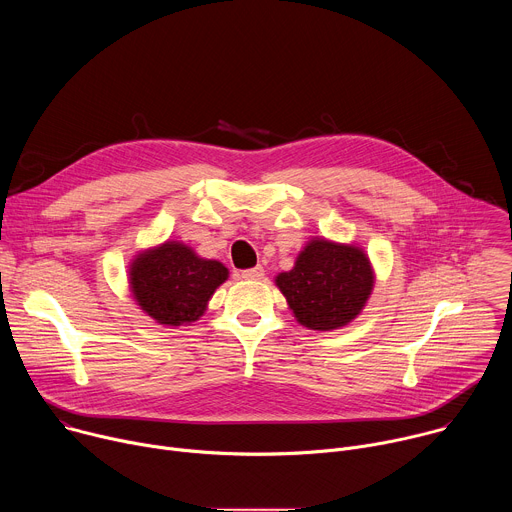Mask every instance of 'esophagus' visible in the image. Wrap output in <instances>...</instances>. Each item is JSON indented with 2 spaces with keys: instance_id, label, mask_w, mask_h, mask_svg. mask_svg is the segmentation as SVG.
Listing matches in <instances>:
<instances>
[{
  "instance_id": "1",
  "label": "esophagus",
  "mask_w": 512,
  "mask_h": 512,
  "mask_svg": "<svg viewBox=\"0 0 512 512\" xmlns=\"http://www.w3.org/2000/svg\"><path fill=\"white\" fill-rule=\"evenodd\" d=\"M263 275H265V271H263V267H261V265L251 267V269H243V271H241V277H243V279H261Z\"/></svg>"
}]
</instances>
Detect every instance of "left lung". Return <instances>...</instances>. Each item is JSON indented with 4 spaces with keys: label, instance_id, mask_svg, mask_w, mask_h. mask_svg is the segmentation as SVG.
<instances>
[{
    "label": "left lung",
    "instance_id": "8db88e82",
    "mask_svg": "<svg viewBox=\"0 0 512 512\" xmlns=\"http://www.w3.org/2000/svg\"><path fill=\"white\" fill-rule=\"evenodd\" d=\"M298 322L310 330H334L352 322L375 283L369 257L354 245L312 239L291 271L275 279Z\"/></svg>",
    "mask_w": 512,
    "mask_h": 512
}]
</instances>
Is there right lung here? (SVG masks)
I'll use <instances>...</instances> for the list:
<instances>
[{
  "mask_svg": "<svg viewBox=\"0 0 512 512\" xmlns=\"http://www.w3.org/2000/svg\"><path fill=\"white\" fill-rule=\"evenodd\" d=\"M229 277V269L198 257L190 247L168 241L131 263L129 283L141 310L166 326L198 320L214 289Z\"/></svg>",
  "mask_w": 512,
  "mask_h": 512,
  "instance_id": "obj_1",
  "label": "right lung"
}]
</instances>
